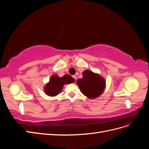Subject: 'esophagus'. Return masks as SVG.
<instances>
[{"label":"esophagus","mask_w":149,"mask_h":149,"mask_svg":"<svg viewBox=\"0 0 149 149\" xmlns=\"http://www.w3.org/2000/svg\"><path fill=\"white\" fill-rule=\"evenodd\" d=\"M73 78L75 79V81H76V76H75V75H73Z\"/></svg>","instance_id":"esophagus-1"}]
</instances>
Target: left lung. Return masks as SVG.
<instances>
[{
	"mask_svg": "<svg viewBox=\"0 0 149 149\" xmlns=\"http://www.w3.org/2000/svg\"><path fill=\"white\" fill-rule=\"evenodd\" d=\"M83 76V78H79L76 81L81 93L91 99L101 94L105 87L104 79L89 70L84 71Z\"/></svg>",
	"mask_w": 149,
	"mask_h": 149,
	"instance_id": "left-lung-1",
	"label": "left lung"
}]
</instances>
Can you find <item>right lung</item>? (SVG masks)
Here are the masks:
<instances>
[{"label": "right lung", "mask_w": 149, "mask_h": 149, "mask_svg": "<svg viewBox=\"0 0 149 149\" xmlns=\"http://www.w3.org/2000/svg\"><path fill=\"white\" fill-rule=\"evenodd\" d=\"M74 82V79L69 74H65L61 78L53 75L49 83L45 88V91L48 96H56L61 91L65 84Z\"/></svg>", "instance_id": "add662e5"}]
</instances>
